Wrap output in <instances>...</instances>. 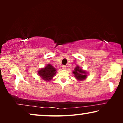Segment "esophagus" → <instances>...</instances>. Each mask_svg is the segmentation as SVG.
Instances as JSON below:
<instances>
[{
    "instance_id": "34e87169",
    "label": "esophagus",
    "mask_w": 123,
    "mask_h": 123,
    "mask_svg": "<svg viewBox=\"0 0 123 123\" xmlns=\"http://www.w3.org/2000/svg\"><path fill=\"white\" fill-rule=\"evenodd\" d=\"M62 69H67V67L65 66V65H63V66H62Z\"/></svg>"
}]
</instances>
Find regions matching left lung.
I'll list each match as a JSON object with an SVG mask.
<instances>
[{"label": "left lung", "mask_w": 123, "mask_h": 123, "mask_svg": "<svg viewBox=\"0 0 123 123\" xmlns=\"http://www.w3.org/2000/svg\"><path fill=\"white\" fill-rule=\"evenodd\" d=\"M73 73L74 74L75 78L78 80H83L87 78V73L85 70H84L80 68L79 66H77L73 70Z\"/></svg>", "instance_id": "obj_1"}]
</instances>
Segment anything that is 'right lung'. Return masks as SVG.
Returning <instances> with one entry per match:
<instances>
[{"label":"right lung","instance_id":"1","mask_svg":"<svg viewBox=\"0 0 123 123\" xmlns=\"http://www.w3.org/2000/svg\"><path fill=\"white\" fill-rule=\"evenodd\" d=\"M56 69L51 64H47L45 68H41L38 71V74L43 80L46 81L51 80L54 76L56 74Z\"/></svg>","mask_w":123,"mask_h":123}]
</instances>
